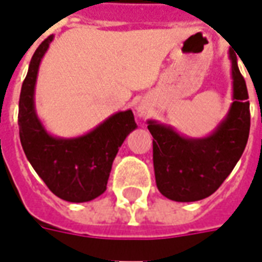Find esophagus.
<instances>
[{"mask_svg":"<svg viewBox=\"0 0 262 262\" xmlns=\"http://www.w3.org/2000/svg\"><path fill=\"white\" fill-rule=\"evenodd\" d=\"M136 111L139 116H144V115L147 114V108H144V106H142V105H139V106L136 108Z\"/></svg>","mask_w":262,"mask_h":262,"instance_id":"esophagus-1","label":"esophagus"}]
</instances>
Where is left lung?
I'll list each match as a JSON object with an SVG mask.
<instances>
[{"label":"left lung","mask_w":262,"mask_h":262,"mask_svg":"<svg viewBox=\"0 0 262 262\" xmlns=\"http://www.w3.org/2000/svg\"><path fill=\"white\" fill-rule=\"evenodd\" d=\"M233 77V103L216 130L202 139L178 135L171 126L148 120L153 136L156 184L165 198L195 202L210 196L229 177L246 148L250 133V102L246 81L229 50Z\"/></svg>","instance_id":"1"}]
</instances>
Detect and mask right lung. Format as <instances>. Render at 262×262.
<instances>
[{
    "mask_svg": "<svg viewBox=\"0 0 262 262\" xmlns=\"http://www.w3.org/2000/svg\"><path fill=\"white\" fill-rule=\"evenodd\" d=\"M53 40L45 39L29 64L19 97V137L26 159L52 192L67 202H88L105 192L109 172L126 136L137 127L130 109L109 116L84 136L49 135L35 111V85L42 57Z\"/></svg>",
    "mask_w": 262,
    "mask_h": 262,
    "instance_id": "obj_1",
    "label": "right lung"
}]
</instances>
